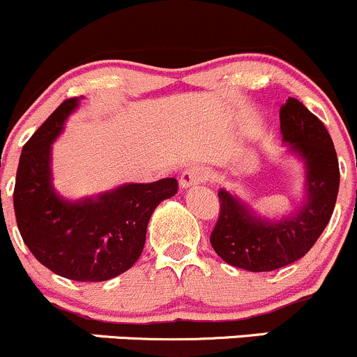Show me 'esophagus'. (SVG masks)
I'll list each match as a JSON object with an SVG mask.
<instances>
[{"label":"esophagus","mask_w":357,"mask_h":357,"mask_svg":"<svg viewBox=\"0 0 357 357\" xmlns=\"http://www.w3.org/2000/svg\"><path fill=\"white\" fill-rule=\"evenodd\" d=\"M208 178H211V172L207 171V167H204V165H192V167L183 171L181 178H179V185L183 188H190V186L208 181Z\"/></svg>","instance_id":"esophagus-1"}]
</instances>
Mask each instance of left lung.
Returning <instances> with one entry per match:
<instances>
[{"label": "left lung", "instance_id": "1", "mask_svg": "<svg viewBox=\"0 0 357 357\" xmlns=\"http://www.w3.org/2000/svg\"><path fill=\"white\" fill-rule=\"evenodd\" d=\"M280 122L283 142L305 162L307 202L294 218L268 222L221 190L219 218L211 233L212 248L222 261L254 273L275 271L311 250L332 218L340 183L337 152L323 122L295 98L282 105Z\"/></svg>", "mask_w": 357, "mask_h": 357}]
</instances>
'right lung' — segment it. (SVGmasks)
Instances as JSON below:
<instances>
[{
    "label": "right lung",
    "instance_id": "add662e5",
    "mask_svg": "<svg viewBox=\"0 0 357 357\" xmlns=\"http://www.w3.org/2000/svg\"><path fill=\"white\" fill-rule=\"evenodd\" d=\"M77 103L75 96L63 100L24 145L13 207L24 243L43 266L75 282H105L138 261L150 215L178 193V181L124 185L81 202L59 199L52 188L50 152Z\"/></svg>",
    "mask_w": 357,
    "mask_h": 357
}]
</instances>
